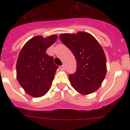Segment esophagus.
<instances>
[{
    "instance_id": "1",
    "label": "esophagus",
    "mask_w": 130,
    "mask_h": 130,
    "mask_svg": "<svg viewBox=\"0 0 130 130\" xmlns=\"http://www.w3.org/2000/svg\"><path fill=\"white\" fill-rule=\"evenodd\" d=\"M59 68L61 69V70H65V65H61V66H60L59 67Z\"/></svg>"
}]
</instances>
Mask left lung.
<instances>
[{
  "instance_id": "8db88e82",
  "label": "left lung",
  "mask_w": 130,
  "mask_h": 130,
  "mask_svg": "<svg viewBox=\"0 0 130 130\" xmlns=\"http://www.w3.org/2000/svg\"><path fill=\"white\" fill-rule=\"evenodd\" d=\"M59 38L71 50L76 60L77 69L69 74L71 86L84 95L98 90L107 73V61L103 48L87 32L63 34Z\"/></svg>"
}]
</instances>
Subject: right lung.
Wrapping results in <instances>:
<instances>
[{
  "label": "right lung",
  "mask_w": 130,
  "mask_h": 130,
  "mask_svg": "<svg viewBox=\"0 0 130 130\" xmlns=\"http://www.w3.org/2000/svg\"><path fill=\"white\" fill-rule=\"evenodd\" d=\"M57 37V35L45 38L42 36H34L19 53L16 65L17 80L25 92L31 96H42L52 86L58 66L46 51Z\"/></svg>",
  "instance_id": "add662e5"
}]
</instances>
